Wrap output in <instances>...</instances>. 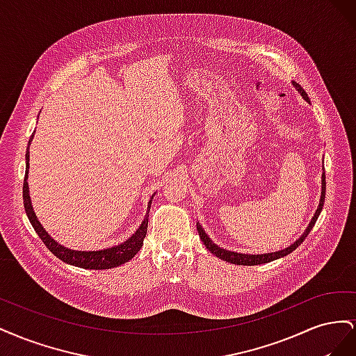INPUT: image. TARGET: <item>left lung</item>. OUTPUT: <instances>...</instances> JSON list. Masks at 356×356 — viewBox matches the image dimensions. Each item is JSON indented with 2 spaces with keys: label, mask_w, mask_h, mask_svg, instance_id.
Returning a JSON list of instances; mask_svg holds the SVG:
<instances>
[{
  "label": "left lung",
  "mask_w": 356,
  "mask_h": 356,
  "mask_svg": "<svg viewBox=\"0 0 356 356\" xmlns=\"http://www.w3.org/2000/svg\"><path fill=\"white\" fill-rule=\"evenodd\" d=\"M293 86L298 90V93H300L301 96H303L305 101L310 102L307 93L303 90V88H301V86H298V84L294 83V81H293ZM324 202H325V172H322V179H321V199H319V204H318L316 212L314 213V217H312V220H310L309 225L306 227V230L303 232V234H301L300 238H298L294 243H291L289 246L284 248V250H279V251H276V252L245 254V252H234V251L224 250V248H221V246H218L217 243L212 242V239L207 234V232L203 230L200 222H196V225H197V232H199V236H200V239H202L203 245L207 246L208 250H209L215 257H218V258H221V260L227 261V263L239 264V266H257V264H264V263L275 261V260H277V258L286 257L288 254L293 252V251L296 250V248L307 238V234L310 233L312 229H314V225H315V222H316V220H318V217H319V213H321V211H322V207H324Z\"/></svg>",
  "instance_id": "8db88e82"
}]
</instances>
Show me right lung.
Segmentation results:
<instances>
[{
    "mask_svg": "<svg viewBox=\"0 0 356 356\" xmlns=\"http://www.w3.org/2000/svg\"><path fill=\"white\" fill-rule=\"evenodd\" d=\"M34 139V134L31 135L29 143L26 147V170H25V179H24V204H25V211L28 215V220L31 221L32 227L37 232L40 236V239L44 242V245L51 251V254H55L59 260L63 263L75 266V267H81V268H90V270H105V268H113L117 266H122L127 263L129 260L138 254V251L141 250L144 245V239L147 234V227H148V212L149 208H152V202L154 195L149 197V202L147 204V213L143 220V222L139 224V227L134 234L129 236L126 241L122 243L104 248V250H96V251H79V250H71V248H67L56 242L51 236L44 230L41 222L38 221L37 215L34 212V208H32V202L29 196V186H28V174H29V145Z\"/></svg>",
    "mask_w": 356,
    "mask_h": 356,
    "instance_id": "add662e5",
    "label": "right lung"
}]
</instances>
